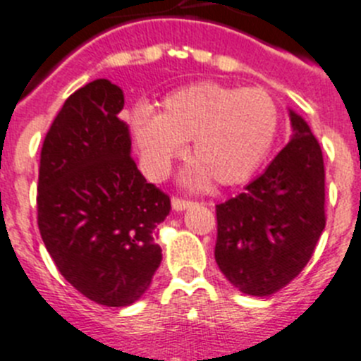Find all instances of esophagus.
Returning <instances> with one entry per match:
<instances>
[{"mask_svg": "<svg viewBox=\"0 0 361 361\" xmlns=\"http://www.w3.org/2000/svg\"><path fill=\"white\" fill-rule=\"evenodd\" d=\"M192 204V201L188 200H181V197H173V208L176 212L180 210H185V208H188Z\"/></svg>", "mask_w": 361, "mask_h": 361, "instance_id": "34e87169", "label": "esophagus"}]
</instances>
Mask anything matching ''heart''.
I'll return each instance as SVG.
<instances>
[{"mask_svg": "<svg viewBox=\"0 0 361 361\" xmlns=\"http://www.w3.org/2000/svg\"><path fill=\"white\" fill-rule=\"evenodd\" d=\"M131 130L149 176H164L190 140L196 164L185 181L201 187L212 176L219 185H235L267 157L278 130V106L264 89L200 82L167 94L157 116L135 112Z\"/></svg>", "mask_w": 361, "mask_h": 361, "instance_id": "1", "label": "heart"}]
</instances>
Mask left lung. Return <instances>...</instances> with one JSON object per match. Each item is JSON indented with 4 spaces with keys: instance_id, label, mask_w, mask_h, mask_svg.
<instances>
[{
    "instance_id": "left-lung-1",
    "label": "left lung",
    "mask_w": 361,
    "mask_h": 361,
    "mask_svg": "<svg viewBox=\"0 0 361 361\" xmlns=\"http://www.w3.org/2000/svg\"><path fill=\"white\" fill-rule=\"evenodd\" d=\"M292 139L237 197L215 207V262L247 295H271L312 258L326 226L319 140L290 110Z\"/></svg>"
}]
</instances>
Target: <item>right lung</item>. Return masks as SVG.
Wrapping results in <instances>:
<instances>
[{"label":"right lung","mask_w":361,"mask_h":361,"mask_svg":"<svg viewBox=\"0 0 361 361\" xmlns=\"http://www.w3.org/2000/svg\"><path fill=\"white\" fill-rule=\"evenodd\" d=\"M124 94L94 80L71 94L46 133L37 224L60 274L103 306H128L149 288L161 262L154 228L169 196L147 183L121 121Z\"/></svg>","instance_id":"add662e5"}]
</instances>
